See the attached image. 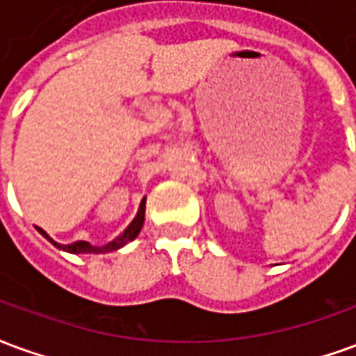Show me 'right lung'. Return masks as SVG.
Returning a JSON list of instances; mask_svg holds the SVG:
<instances>
[{
    "instance_id": "add662e5",
    "label": "right lung",
    "mask_w": 356,
    "mask_h": 356,
    "mask_svg": "<svg viewBox=\"0 0 356 356\" xmlns=\"http://www.w3.org/2000/svg\"><path fill=\"white\" fill-rule=\"evenodd\" d=\"M145 198H143V202H140L139 206V211H137V217L133 219L131 223H129V227L125 229L124 234H120L116 240H112V242H108L106 246H89L88 242H74V244H68V246H63V244H57V242H53V240L47 236V232L42 231L40 227H38V231L42 232L45 238L49 240V242H53L55 246L60 248V250H65V252H70V254H108V252H114V250H118V248L125 246L127 242H131L133 238H137V234L140 232V229H143V223H145Z\"/></svg>"
}]
</instances>
